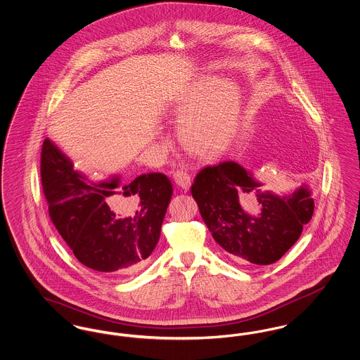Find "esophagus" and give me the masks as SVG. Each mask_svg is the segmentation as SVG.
Listing matches in <instances>:
<instances>
[{"label": "esophagus", "instance_id": "1", "mask_svg": "<svg viewBox=\"0 0 360 360\" xmlns=\"http://www.w3.org/2000/svg\"><path fill=\"white\" fill-rule=\"evenodd\" d=\"M174 181H175V184H176L179 188L188 190V188H190L191 178H190V175H188V172H184V170H178V172H174Z\"/></svg>", "mask_w": 360, "mask_h": 360}]
</instances>
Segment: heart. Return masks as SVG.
Segmentation results:
<instances>
[{"instance_id": "b5f03b06", "label": "heart", "mask_w": 360, "mask_h": 360, "mask_svg": "<svg viewBox=\"0 0 360 360\" xmlns=\"http://www.w3.org/2000/svg\"><path fill=\"white\" fill-rule=\"evenodd\" d=\"M181 119V139L193 154H216L232 137L239 119V87L206 77L188 89L176 101Z\"/></svg>"}]
</instances>
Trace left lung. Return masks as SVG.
Instances as JSON below:
<instances>
[{
  "label": "left lung",
  "instance_id": "obj_1",
  "mask_svg": "<svg viewBox=\"0 0 360 360\" xmlns=\"http://www.w3.org/2000/svg\"><path fill=\"white\" fill-rule=\"evenodd\" d=\"M260 182L235 162L207 166L191 185L202 220L213 239L235 262L271 264L289 251L313 216L314 201L308 186L279 197L260 191ZM257 191L262 207L257 217L242 210L238 200Z\"/></svg>",
  "mask_w": 360,
  "mask_h": 360
}]
</instances>
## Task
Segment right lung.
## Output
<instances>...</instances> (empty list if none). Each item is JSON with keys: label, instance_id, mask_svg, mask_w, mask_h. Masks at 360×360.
<instances>
[{"label": "right lung", "instance_id": "right-lung-1", "mask_svg": "<svg viewBox=\"0 0 360 360\" xmlns=\"http://www.w3.org/2000/svg\"><path fill=\"white\" fill-rule=\"evenodd\" d=\"M40 176L52 224L84 266L128 275L147 264L172 200L165 174H143L122 186L117 176L94 182L46 139Z\"/></svg>", "mask_w": 360, "mask_h": 360}]
</instances>
